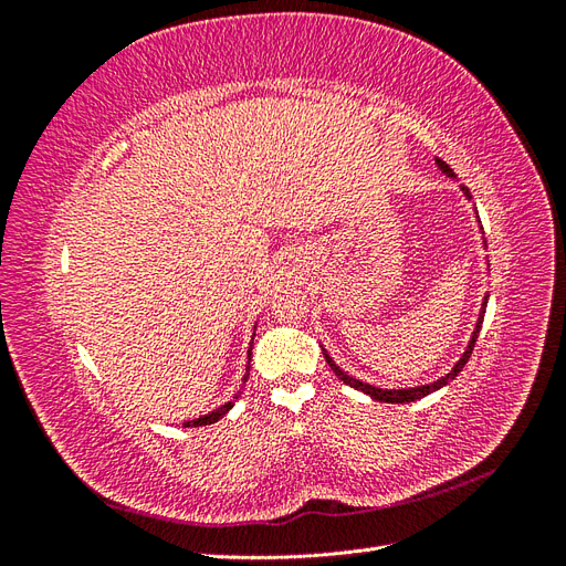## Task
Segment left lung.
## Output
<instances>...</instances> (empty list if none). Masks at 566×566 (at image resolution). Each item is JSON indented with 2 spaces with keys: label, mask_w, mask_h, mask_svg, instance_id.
I'll return each instance as SVG.
<instances>
[{
  "label": "left lung",
  "mask_w": 566,
  "mask_h": 566,
  "mask_svg": "<svg viewBox=\"0 0 566 566\" xmlns=\"http://www.w3.org/2000/svg\"><path fill=\"white\" fill-rule=\"evenodd\" d=\"M439 163V167L443 169V172H447L449 177H453V172H451V167L443 163V160H437ZM462 191H465L468 196H470V191H468V186H462ZM486 302H489V295L484 297V304H482V314H479V321H476V328H474V333H472V337H470V345H468V349H465V354H462V358L460 361L453 366V370L449 373V375H443L441 380H437V382H432V385H422V387H410V389H378V387H370V385H366V382H361V380H356V378H349V375L345 373V370H339L335 364H333V358L325 354V361H328V366L333 368V373L337 375V378L345 382V385H349V387H354V389H361V391H366V394H370V397L375 399V401H385V403H408V401H416V399H422V397H427V394H432V391H437L439 387H443V385H449L451 380H455V375L465 368V364H468V358H470V354H472V349H474V342H476V337H479V331H482V323H484V310H486Z\"/></svg>",
  "instance_id": "left-lung-1"
}]
</instances>
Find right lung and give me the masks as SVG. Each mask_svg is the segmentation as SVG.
<instances>
[{"label": "right lung", "mask_w": 566, "mask_h": 566, "mask_svg": "<svg viewBox=\"0 0 566 566\" xmlns=\"http://www.w3.org/2000/svg\"><path fill=\"white\" fill-rule=\"evenodd\" d=\"M248 356H252V347H250V354ZM250 364V361H248ZM248 375H250V366H248ZM248 375H245V380H248ZM238 397H241V391H238L235 394V397L231 399V401H227L224 406H221V408H217V410H212V413H208V416H202V418H196V420H188V422H184L186 427H200V424H212V422H217L221 416H227L229 413V410L233 408V403H235V399Z\"/></svg>", "instance_id": "right-lung-1"}]
</instances>
